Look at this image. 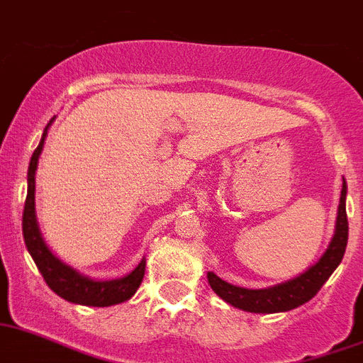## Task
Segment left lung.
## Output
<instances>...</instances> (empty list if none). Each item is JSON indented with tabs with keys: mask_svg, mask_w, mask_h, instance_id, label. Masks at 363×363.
I'll list each match as a JSON object with an SVG mask.
<instances>
[{
	"mask_svg": "<svg viewBox=\"0 0 363 363\" xmlns=\"http://www.w3.org/2000/svg\"><path fill=\"white\" fill-rule=\"evenodd\" d=\"M345 196H347V184L343 179L342 196H340V206H337V218H336V231L330 238L329 247L325 250L321 259L311 266L308 270L303 272L301 275L284 281L281 284L268 288H242L229 284L215 275L213 272L207 274V281L215 290L218 297H222L225 303H229L235 308L246 312H255V314H274V312H286L297 308L299 305H305L311 301L315 294L320 292L325 281L333 275L340 262L343 259L347 247V238H349V222H347L345 211Z\"/></svg>",
	"mask_w": 363,
	"mask_h": 363,
	"instance_id": "obj_1",
	"label": "left lung"
}]
</instances>
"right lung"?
<instances>
[{"label": "right lung", "instance_id": "right-lung-1", "mask_svg": "<svg viewBox=\"0 0 363 363\" xmlns=\"http://www.w3.org/2000/svg\"><path fill=\"white\" fill-rule=\"evenodd\" d=\"M52 121H55V117L49 121V125L43 130L40 145L33 152L29 170H27V198L26 207H23V224H21L23 225V240H26L27 250H29L33 261L38 266L43 281L62 299L86 306H110L128 301L139 288L141 281H143L145 264H147L145 259H141V262L125 277L111 279V281H95V279H89L73 270L66 262H62L57 255H52L48 244L43 242L38 220H36V207H34V191H36L34 176H36L38 157L43 150L48 128L51 126Z\"/></svg>", "mask_w": 363, "mask_h": 363}]
</instances>
